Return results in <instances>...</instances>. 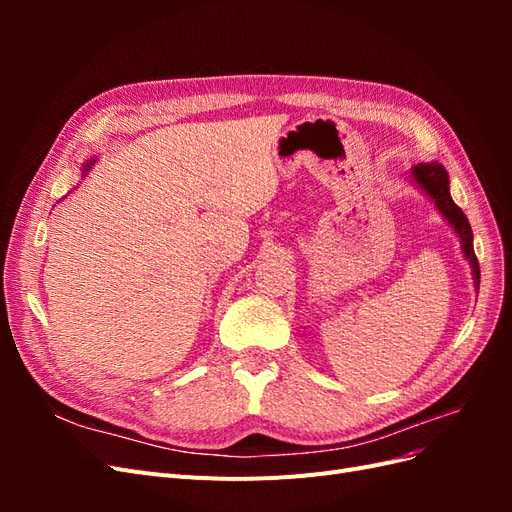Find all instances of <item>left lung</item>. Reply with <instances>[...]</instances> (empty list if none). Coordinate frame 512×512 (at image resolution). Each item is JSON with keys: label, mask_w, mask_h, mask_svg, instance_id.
Returning a JSON list of instances; mask_svg holds the SVG:
<instances>
[{"label": "left lung", "mask_w": 512, "mask_h": 512, "mask_svg": "<svg viewBox=\"0 0 512 512\" xmlns=\"http://www.w3.org/2000/svg\"><path fill=\"white\" fill-rule=\"evenodd\" d=\"M410 181L416 185V190H421L433 205H436L438 213L446 220V224L451 226V230L457 235L459 245H461V254L468 260V265L472 269V280L474 288L478 292L480 286V269H478V260L474 254V235L466 215L455 205V200L451 196V181H448L446 168L440 162H427V164H416L408 170Z\"/></svg>", "instance_id": "obj_1"}]
</instances>
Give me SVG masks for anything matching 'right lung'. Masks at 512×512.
Wrapping results in <instances>:
<instances>
[{"label":"right lung","mask_w":512,"mask_h":512,"mask_svg":"<svg viewBox=\"0 0 512 512\" xmlns=\"http://www.w3.org/2000/svg\"><path fill=\"white\" fill-rule=\"evenodd\" d=\"M96 162H98V156H94V158H89V160H85L83 164H81V179H85L87 175H89V170L96 166ZM76 190V188H74Z\"/></svg>","instance_id":"right-lung-1"}]
</instances>
